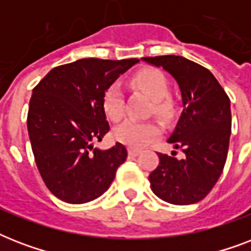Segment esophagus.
Instances as JSON below:
<instances>
[{
    "instance_id": "34e87169",
    "label": "esophagus",
    "mask_w": 251,
    "mask_h": 251,
    "mask_svg": "<svg viewBox=\"0 0 251 251\" xmlns=\"http://www.w3.org/2000/svg\"><path fill=\"white\" fill-rule=\"evenodd\" d=\"M141 152H142L141 150H137V149H129V155H130V156L135 157V156H138V155H139V153H141Z\"/></svg>"
}]
</instances>
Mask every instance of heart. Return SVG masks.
I'll use <instances>...</instances> for the list:
<instances>
[{
	"mask_svg": "<svg viewBox=\"0 0 251 251\" xmlns=\"http://www.w3.org/2000/svg\"><path fill=\"white\" fill-rule=\"evenodd\" d=\"M133 87L141 90L153 100V110L161 117H171L175 102L168 96V80L163 73L155 69H143L131 78ZM102 109L112 121H120L125 114V100L121 86L112 83L102 95ZM161 127L156 122L126 121L114 130L116 139L134 149H143L160 137Z\"/></svg>",
	"mask_w": 251,
	"mask_h": 251,
	"instance_id": "1",
	"label": "heart"
}]
</instances>
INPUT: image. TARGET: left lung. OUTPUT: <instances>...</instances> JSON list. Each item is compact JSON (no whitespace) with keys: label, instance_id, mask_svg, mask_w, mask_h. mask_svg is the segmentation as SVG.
<instances>
[{"label":"left lung","instance_id":"obj_1","mask_svg":"<svg viewBox=\"0 0 251 251\" xmlns=\"http://www.w3.org/2000/svg\"><path fill=\"white\" fill-rule=\"evenodd\" d=\"M142 60L160 66L175 78L183 105L168 143L182 150L185 156L157 153L160 163L149 176L151 189L168 203L193 204L210 193L226 165L232 129L230 100L208 69L185 57L171 54Z\"/></svg>","mask_w":251,"mask_h":251}]
</instances>
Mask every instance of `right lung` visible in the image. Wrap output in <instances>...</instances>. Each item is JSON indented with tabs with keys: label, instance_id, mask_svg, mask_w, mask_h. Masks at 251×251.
Returning <instances> with one entry per match:
<instances>
[{
	"label": "right lung",
	"instance_id": "right-lung-1",
	"mask_svg": "<svg viewBox=\"0 0 251 251\" xmlns=\"http://www.w3.org/2000/svg\"><path fill=\"white\" fill-rule=\"evenodd\" d=\"M138 58H82L52 69L32 91L27 129L37 169L50 193L80 204L104 194L126 160L125 146L94 147L109 131L102 95Z\"/></svg>",
	"mask_w": 251,
	"mask_h": 251
}]
</instances>
